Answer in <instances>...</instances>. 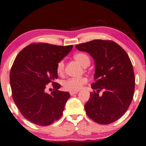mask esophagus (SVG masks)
Returning a JSON list of instances; mask_svg holds the SVG:
<instances>
[{"label":"esophagus","mask_w":146,"mask_h":146,"mask_svg":"<svg viewBox=\"0 0 146 146\" xmlns=\"http://www.w3.org/2000/svg\"><path fill=\"white\" fill-rule=\"evenodd\" d=\"M78 92V91H74V92H70V94L71 95V96H73V95H74V94H77V93Z\"/></svg>","instance_id":"34e87169"}]
</instances>
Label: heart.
I'll return each instance as SVG.
<instances>
[{
  "mask_svg": "<svg viewBox=\"0 0 146 146\" xmlns=\"http://www.w3.org/2000/svg\"><path fill=\"white\" fill-rule=\"evenodd\" d=\"M74 58L83 66H86L90 64L89 57L84 53H78L74 55ZM64 70V63L63 60L59 61L57 64L56 72L59 75H62ZM87 82L85 78H71L64 81L63 86L64 89L67 91L74 92L82 89V87Z\"/></svg>",
  "mask_w": 146,
  "mask_h": 146,
  "instance_id": "b5f03b06",
  "label": "heart"
}]
</instances>
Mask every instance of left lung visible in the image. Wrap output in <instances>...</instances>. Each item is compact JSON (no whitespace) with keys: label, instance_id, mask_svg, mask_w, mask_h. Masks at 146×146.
<instances>
[{"label":"left lung","instance_id":"8db88e82","mask_svg":"<svg viewBox=\"0 0 146 146\" xmlns=\"http://www.w3.org/2000/svg\"><path fill=\"white\" fill-rule=\"evenodd\" d=\"M89 53L95 63L94 83L85 105L86 113L93 121L107 125L120 118L132 102L135 87L133 64L126 52L116 42L96 39L76 45ZM103 90L102 96L99 92Z\"/></svg>","mask_w":146,"mask_h":146}]
</instances>
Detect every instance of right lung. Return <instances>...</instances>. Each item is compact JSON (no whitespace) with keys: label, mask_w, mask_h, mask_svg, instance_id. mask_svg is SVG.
Instances as JSON below:
<instances>
[{"label":"right lung","mask_w":146,"mask_h":146,"mask_svg":"<svg viewBox=\"0 0 146 146\" xmlns=\"http://www.w3.org/2000/svg\"><path fill=\"white\" fill-rule=\"evenodd\" d=\"M73 48L48 43H32L17 56L9 74L13 101L22 115L40 126L49 125L59 120L70 98L68 92L60 91L54 82L58 76L56 66ZM52 82L54 91L45 92Z\"/></svg>","instance_id":"right-lung-1"}]
</instances>
